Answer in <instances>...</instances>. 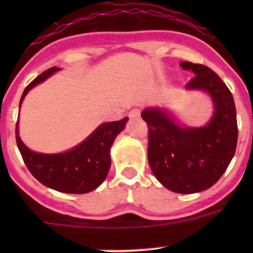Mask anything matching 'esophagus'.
<instances>
[{
    "label": "esophagus",
    "instance_id": "obj_1",
    "mask_svg": "<svg viewBox=\"0 0 253 253\" xmlns=\"http://www.w3.org/2000/svg\"><path fill=\"white\" fill-rule=\"evenodd\" d=\"M141 116V110L139 109H132L131 111H129V117L131 119H137V117Z\"/></svg>",
    "mask_w": 253,
    "mask_h": 253
}]
</instances>
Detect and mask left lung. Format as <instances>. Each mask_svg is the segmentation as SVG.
Here are the masks:
<instances>
[{
  "mask_svg": "<svg viewBox=\"0 0 253 253\" xmlns=\"http://www.w3.org/2000/svg\"><path fill=\"white\" fill-rule=\"evenodd\" d=\"M195 77L188 89L211 94L215 112L201 128L178 126L169 114L147 109L148 163L163 186L176 193H196L211 187L225 172L237 144L235 103L231 91L214 71L205 65L181 62Z\"/></svg>",
  "mask_w": 253,
  "mask_h": 253,
  "instance_id": "obj_1",
  "label": "left lung"
}]
</instances>
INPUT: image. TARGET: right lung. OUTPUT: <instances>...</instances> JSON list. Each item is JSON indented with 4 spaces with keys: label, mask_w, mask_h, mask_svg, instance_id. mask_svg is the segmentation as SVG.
Returning a JSON list of instances; mask_svg holds the SVG:
<instances>
[{
    "label": "right lung",
    "mask_w": 253,
    "mask_h": 253,
    "mask_svg": "<svg viewBox=\"0 0 253 253\" xmlns=\"http://www.w3.org/2000/svg\"><path fill=\"white\" fill-rule=\"evenodd\" d=\"M58 71L51 67L30 82L23 91L19 106L28 91L37 84L44 82ZM128 117L103 124L83 143L61 154H40L32 152L18 136L16 125V141L18 149L30 174L44 186L65 193H86L103 183L111 165L110 148L117 134L125 128Z\"/></svg>",
    "instance_id": "obj_1"
}]
</instances>
